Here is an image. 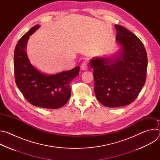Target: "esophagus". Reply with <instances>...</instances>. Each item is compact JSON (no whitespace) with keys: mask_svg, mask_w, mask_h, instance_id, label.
Masks as SVG:
<instances>
[{"mask_svg":"<svg viewBox=\"0 0 160 160\" xmlns=\"http://www.w3.org/2000/svg\"><path fill=\"white\" fill-rule=\"evenodd\" d=\"M88 68V62L87 61H83L81 64L82 70H86Z\"/></svg>","mask_w":160,"mask_h":160,"instance_id":"obj_1","label":"esophagus"}]
</instances>
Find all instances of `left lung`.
Instances as JSON below:
<instances>
[{
	"label": "left lung",
	"mask_w": 160,
	"mask_h": 160,
	"mask_svg": "<svg viewBox=\"0 0 160 160\" xmlns=\"http://www.w3.org/2000/svg\"><path fill=\"white\" fill-rule=\"evenodd\" d=\"M115 27L119 53L90 61L96 97L109 108L126 106L136 99L145 84L148 68L146 51L140 39L123 27Z\"/></svg>",
	"instance_id": "obj_1"
}]
</instances>
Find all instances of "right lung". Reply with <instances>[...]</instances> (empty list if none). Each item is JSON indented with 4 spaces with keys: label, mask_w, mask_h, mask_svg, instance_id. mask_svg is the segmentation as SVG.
<instances>
[{
    "label": "right lung",
    "mask_w": 160,
    "mask_h": 160,
    "mask_svg": "<svg viewBox=\"0 0 160 160\" xmlns=\"http://www.w3.org/2000/svg\"><path fill=\"white\" fill-rule=\"evenodd\" d=\"M40 25L32 27L18 42L14 54L16 83L27 101L33 106L57 109L71 96L70 83L79 74L80 66L55 75L41 73L30 62L26 49L28 38Z\"/></svg>",
    "instance_id": "right-lung-1"
}]
</instances>
